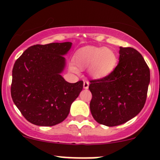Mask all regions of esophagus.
I'll list each match as a JSON object with an SVG mask.
<instances>
[{
	"mask_svg": "<svg viewBox=\"0 0 160 160\" xmlns=\"http://www.w3.org/2000/svg\"><path fill=\"white\" fill-rule=\"evenodd\" d=\"M88 88H89V82L88 80H84L83 81V88L84 89H88Z\"/></svg>",
	"mask_w": 160,
	"mask_h": 160,
	"instance_id": "1",
	"label": "esophagus"
}]
</instances>
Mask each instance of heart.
I'll list each match as a JSON object with an SVG mask.
<instances>
[{
    "mask_svg": "<svg viewBox=\"0 0 160 160\" xmlns=\"http://www.w3.org/2000/svg\"><path fill=\"white\" fill-rule=\"evenodd\" d=\"M77 67L85 69L95 79H102L108 77L115 68L117 56L113 50L104 47H85L78 50L74 56ZM71 64L70 69L72 72H79V69Z\"/></svg>",
    "mask_w": 160,
    "mask_h": 160,
    "instance_id": "obj_1",
    "label": "heart"
}]
</instances>
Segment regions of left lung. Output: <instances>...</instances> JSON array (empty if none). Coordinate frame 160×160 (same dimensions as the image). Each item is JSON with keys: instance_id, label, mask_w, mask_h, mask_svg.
<instances>
[{"instance_id": "left-lung-1", "label": "left lung", "mask_w": 160, "mask_h": 160, "mask_svg": "<svg viewBox=\"0 0 160 160\" xmlns=\"http://www.w3.org/2000/svg\"><path fill=\"white\" fill-rule=\"evenodd\" d=\"M119 62L104 78L90 81V109L97 122L106 126L125 123L145 105L150 71L136 49L120 47Z\"/></svg>"}]
</instances>
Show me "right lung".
Listing matches in <instances>:
<instances>
[{"instance_id": "right-lung-1", "label": "right lung", "mask_w": 160, "mask_h": 160, "mask_svg": "<svg viewBox=\"0 0 160 160\" xmlns=\"http://www.w3.org/2000/svg\"><path fill=\"white\" fill-rule=\"evenodd\" d=\"M72 42L35 45L15 61L11 98L27 121L39 126L63 122L72 103L83 89V81L68 83L61 76Z\"/></svg>"}]
</instances>
